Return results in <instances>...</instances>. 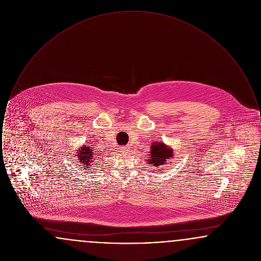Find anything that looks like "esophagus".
<instances>
[{
    "mask_svg": "<svg viewBox=\"0 0 261 261\" xmlns=\"http://www.w3.org/2000/svg\"><path fill=\"white\" fill-rule=\"evenodd\" d=\"M121 151L122 152H128L129 151V146H123V147H121Z\"/></svg>",
    "mask_w": 261,
    "mask_h": 261,
    "instance_id": "obj_1",
    "label": "esophagus"
}]
</instances>
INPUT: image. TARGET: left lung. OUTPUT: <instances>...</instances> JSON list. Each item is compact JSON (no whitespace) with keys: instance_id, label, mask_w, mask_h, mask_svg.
<instances>
[{"instance_id":"8db88e82","label":"left lung","mask_w":261,"mask_h":261,"mask_svg":"<svg viewBox=\"0 0 261 261\" xmlns=\"http://www.w3.org/2000/svg\"><path fill=\"white\" fill-rule=\"evenodd\" d=\"M173 155V150L170 148H167L163 143H153L150 147V154H149V165L155 167H160L168 162ZM164 171V170H163Z\"/></svg>"}]
</instances>
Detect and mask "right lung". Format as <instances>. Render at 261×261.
I'll list each match as a JSON object with an SVG mask.
<instances>
[{
  "label": "right lung",
  "mask_w": 261,
  "mask_h": 261,
  "mask_svg": "<svg viewBox=\"0 0 261 261\" xmlns=\"http://www.w3.org/2000/svg\"><path fill=\"white\" fill-rule=\"evenodd\" d=\"M94 149L90 147H86V145L84 147H82L79 151H77V159L79 160V162L81 163V166H85L84 169L89 168V166H91L94 163Z\"/></svg>",
  "instance_id": "1"
}]
</instances>
